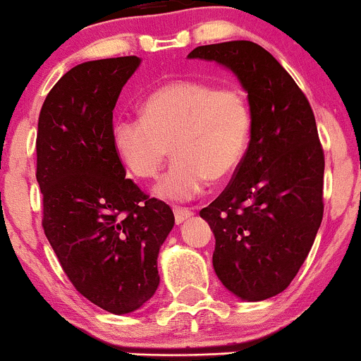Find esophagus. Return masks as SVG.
Returning a JSON list of instances; mask_svg holds the SVG:
<instances>
[{
  "mask_svg": "<svg viewBox=\"0 0 361 361\" xmlns=\"http://www.w3.org/2000/svg\"><path fill=\"white\" fill-rule=\"evenodd\" d=\"M173 215H176V222L180 226V224H184L185 220L191 219V216L195 215V213H192L191 210H188V208H176Z\"/></svg>",
  "mask_w": 361,
  "mask_h": 361,
  "instance_id": "obj_1",
  "label": "esophagus"
}]
</instances>
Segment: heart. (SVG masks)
<instances>
[{"label": "heart", "instance_id": "b5f03b06", "mask_svg": "<svg viewBox=\"0 0 361 361\" xmlns=\"http://www.w3.org/2000/svg\"><path fill=\"white\" fill-rule=\"evenodd\" d=\"M251 130L250 104L239 89L203 80H176L153 91L141 117L120 118L114 146L137 179H151L170 154L176 161L154 185L170 203L195 200L208 177L222 180L241 161Z\"/></svg>", "mask_w": 361, "mask_h": 361}]
</instances>
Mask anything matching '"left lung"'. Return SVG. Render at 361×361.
Wrapping results in <instances>:
<instances>
[{
    "instance_id": "left-lung-1",
    "label": "left lung",
    "mask_w": 361,
    "mask_h": 361,
    "mask_svg": "<svg viewBox=\"0 0 361 361\" xmlns=\"http://www.w3.org/2000/svg\"><path fill=\"white\" fill-rule=\"evenodd\" d=\"M188 58L238 77L251 111L250 145L234 179L201 219L215 235L213 269L243 301L282 293L312 250L324 216V151L293 77L251 41L197 46Z\"/></svg>"
}]
</instances>
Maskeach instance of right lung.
<instances>
[{
	"label": "right lung",
	"instance_id": "1",
	"mask_svg": "<svg viewBox=\"0 0 361 361\" xmlns=\"http://www.w3.org/2000/svg\"><path fill=\"white\" fill-rule=\"evenodd\" d=\"M137 56L75 65L46 96L37 123L42 227L73 288L126 315L160 284L158 253L176 219L130 179L114 146L117 99Z\"/></svg>",
	"mask_w": 361,
	"mask_h": 361
}]
</instances>
